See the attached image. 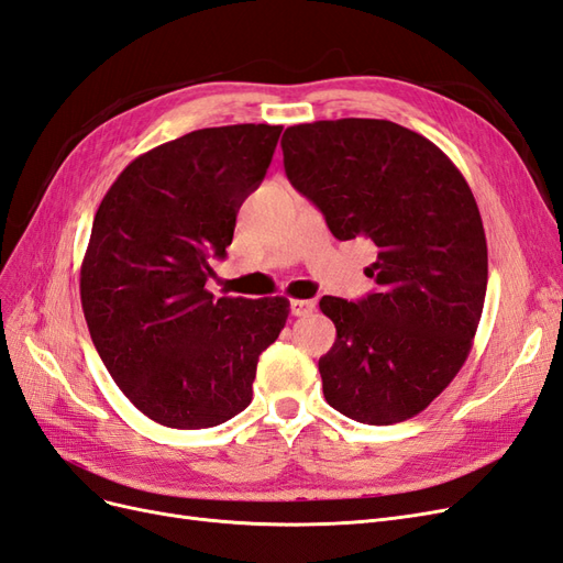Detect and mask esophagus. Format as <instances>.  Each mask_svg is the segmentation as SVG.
I'll use <instances>...</instances> for the list:
<instances>
[{
  "instance_id": "1",
  "label": "esophagus",
  "mask_w": 563,
  "mask_h": 563,
  "mask_svg": "<svg viewBox=\"0 0 563 563\" xmlns=\"http://www.w3.org/2000/svg\"><path fill=\"white\" fill-rule=\"evenodd\" d=\"M314 310V300H302V298H294L291 300V314L294 317H305Z\"/></svg>"
}]
</instances>
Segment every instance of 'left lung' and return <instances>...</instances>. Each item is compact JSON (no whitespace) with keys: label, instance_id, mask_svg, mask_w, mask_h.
Instances as JSON below:
<instances>
[{"label":"left lung","instance_id":"obj_1","mask_svg":"<svg viewBox=\"0 0 563 563\" xmlns=\"http://www.w3.org/2000/svg\"><path fill=\"white\" fill-rule=\"evenodd\" d=\"M291 185L335 240L378 246V294L319 300L335 343L319 360L327 401L366 424L424 411L463 368L479 327L488 251L467 180L424 135L387 119H323L282 139Z\"/></svg>","mask_w":563,"mask_h":563}]
</instances>
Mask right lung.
Segmentation results:
<instances>
[{"mask_svg": "<svg viewBox=\"0 0 563 563\" xmlns=\"http://www.w3.org/2000/svg\"><path fill=\"white\" fill-rule=\"evenodd\" d=\"M279 133L269 124L185 133L135 157L96 211L81 310L117 387L164 428L203 430L244 411L258 356L286 323L282 296L216 300L203 288Z\"/></svg>", "mask_w": 563, "mask_h": 563, "instance_id": "1", "label": "right lung"}]
</instances>
